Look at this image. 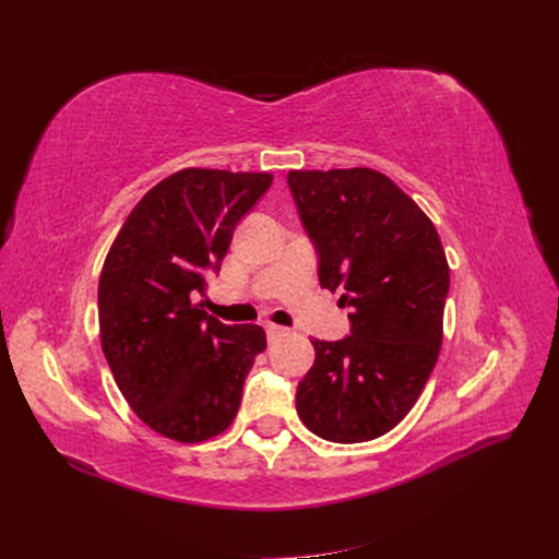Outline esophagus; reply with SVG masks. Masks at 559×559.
<instances>
[{
  "label": "esophagus",
  "mask_w": 559,
  "mask_h": 559,
  "mask_svg": "<svg viewBox=\"0 0 559 559\" xmlns=\"http://www.w3.org/2000/svg\"><path fill=\"white\" fill-rule=\"evenodd\" d=\"M265 333H267V341L270 343H273V341H280V337H284L286 333H289V331H286L284 326H275V324H267L265 326Z\"/></svg>",
  "instance_id": "1"
}]
</instances>
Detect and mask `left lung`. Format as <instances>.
Listing matches in <instances>:
<instances>
[{
    "instance_id": "obj_1",
    "label": "left lung",
    "mask_w": 559,
    "mask_h": 559,
    "mask_svg": "<svg viewBox=\"0 0 559 559\" xmlns=\"http://www.w3.org/2000/svg\"><path fill=\"white\" fill-rule=\"evenodd\" d=\"M292 195L319 257V284L341 292L349 335L312 341L296 411L312 433L364 443L411 413L443 343L450 267L431 218L370 167L292 170Z\"/></svg>"
}]
</instances>
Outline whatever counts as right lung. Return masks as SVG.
<instances>
[{
	"label": "right lung",
	"instance_id": "right-lung-1",
	"mask_svg": "<svg viewBox=\"0 0 559 559\" xmlns=\"http://www.w3.org/2000/svg\"><path fill=\"white\" fill-rule=\"evenodd\" d=\"M267 173L186 167L151 189L118 230L99 275L103 352L146 427L179 443L230 427L265 333L226 326L193 306L218 273L240 218L270 189Z\"/></svg>",
	"mask_w": 559,
	"mask_h": 559
}]
</instances>
